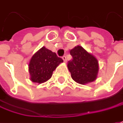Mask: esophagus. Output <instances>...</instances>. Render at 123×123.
Returning <instances> with one entry per match:
<instances>
[{
    "label": "esophagus",
    "instance_id": "esophagus-1",
    "mask_svg": "<svg viewBox=\"0 0 123 123\" xmlns=\"http://www.w3.org/2000/svg\"><path fill=\"white\" fill-rule=\"evenodd\" d=\"M62 58L63 61L65 62H67V57H66V56H63L62 57Z\"/></svg>",
    "mask_w": 123,
    "mask_h": 123
}]
</instances>
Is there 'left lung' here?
I'll list each match as a JSON object with an SVG mask.
<instances>
[{
	"label": "left lung",
	"mask_w": 123,
	"mask_h": 123,
	"mask_svg": "<svg viewBox=\"0 0 123 123\" xmlns=\"http://www.w3.org/2000/svg\"><path fill=\"white\" fill-rule=\"evenodd\" d=\"M70 54L72 59L68 62L67 67L73 80L81 84L95 80L99 70L96 58L79 45L72 49Z\"/></svg>",
	"instance_id": "obj_1"
}]
</instances>
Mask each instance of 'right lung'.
<instances>
[{
  "label": "right lung",
  "mask_w": 123,
  "mask_h": 123,
  "mask_svg": "<svg viewBox=\"0 0 123 123\" xmlns=\"http://www.w3.org/2000/svg\"><path fill=\"white\" fill-rule=\"evenodd\" d=\"M63 60L56 54L43 47L31 58L29 62V73L33 82L43 83L48 80L55 69Z\"/></svg>",
  "instance_id": "obj_1"
}]
</instances>
